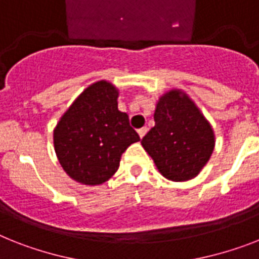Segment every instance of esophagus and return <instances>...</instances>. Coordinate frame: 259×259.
I'll list each match as a JSON object with an SVG mask.
<instances>
[{
	"label": "esophagus",
	"mask_w": 259,
	"mask_h": 259,
	"mask_svg": "<svg viewBox=\"0 0 259 259\" xmlns=\"http://www.w3.org/2000/svg\"><path fill=\"white\" fill-rule=\"evenodd\" d=\"M147 131H148V130H147V127H143V128H140V130H139L138 134H139V136H140V139L144 138L145 134H147Z\"/></svg>",
	"instance_id": "1"
}]
</instances>
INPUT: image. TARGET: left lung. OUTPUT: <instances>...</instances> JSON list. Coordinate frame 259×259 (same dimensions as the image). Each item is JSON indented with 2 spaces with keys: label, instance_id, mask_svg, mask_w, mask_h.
Instances as JSON below:
<instances>
[{
  "label": "left lung",
  "instance_id": "1",
  "mask_svg": "<svg viewBox=\"0 0 259 259\" xmlns=\"http://www.w3.org/2000/svg\"><path fill=\"white\" fill-rule=\"evenodd\" d=\"M155 127L142 140L159 172L172 181L196 177L214 149V132L193 100L170 90L156 104Z\"/></svg>",
  "mask_w": 259,
  "mask_h": 259
}]
</instances>
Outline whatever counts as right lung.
I'll return each instance as SVG.
<instances>
[{"label": "right lung", "instance_id": "1", "mask_svg": "<svg viewBox=\"0 0 259 259\" xmlns=\"http://www.w3.org/2000/svg\"><path fill=\"white\" fill-rule=\"evenodd\" d=\"M117 96L112 83H93L58 121L55 153L72 180L84 185L106 183L119 168L123 152L140 140L128 115L117 110Z\"/></svg>", "mask_w": 259, "mask_h": 259}]
</instances>
